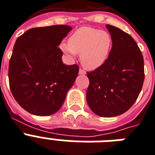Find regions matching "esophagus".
Returning <instances> with one entry per match:
<instances>
[{"label":"esophagus","mask_w":155,"mask_h":155,"mask_svg":"<svg viewBox=\"0 0 155 155\" xmlns=\"http://www.w3.org/2000/svg\"><path fill=\"white\" fill-rule=\"evenodd\" d=\"M86 71L84 70V69H79V74H82V75H84V74H86Z\"/></svg>","instance_id":"34e87169"}]
</instances>
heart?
<instances>
[{"label": "heart", "instance_id": "heart-1", "mask_svg": "<svg viewBox=\"0 0 155 155\" xmlns=\"http://www.w3.org/2000/svg\"><path fill=\"white\" fill-rule=\"evenodd\" d=\"M111 45V35L107 32L84 26L74 32L69 43H62L61 48L69 56L81 55L84 66L86 69H95L106 61Z\"/></svg>", "mask_w": 155, "mask_h": 155}]
</instances>
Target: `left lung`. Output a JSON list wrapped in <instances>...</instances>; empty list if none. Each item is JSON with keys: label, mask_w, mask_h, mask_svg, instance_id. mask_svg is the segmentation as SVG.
Returning a JSON list of instances; mask_svg holds the SVG:
<instances>
[{"label": "left lung", "mask_w": 155, "mask_h": 155, "mask_svg": "<svg viewBox=\"0 0 155 155\" xmlns=\"http://www.w3.org/2000/svg\"><path fill=\"white\" fill-rule=\"evenodd\" d=\"M112 40L108 58L101 66L87 72L90 80L86 100L91 111L111 117L124 113L136 102L143 86L144 60L130 35L106 25Z\"/></svg>", "instance_id": "1"}]
</instances>
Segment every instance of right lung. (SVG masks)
Returning a JSON list of instances; mask_svg holds the SVG:
<instances>
[{"mask_svg": "<svg viewBox=\"0 0 155 155\" xmlns=\"http://www.w3.org/2000/svg\"><path fill=\"white\" fill-rule=\"evenodd\" d=\"M72 30L66 25L35 27L17 39L9 64L12 94L26 111L56 113L78 74V64H63L61 41Z\"/></svg>", "mask_w": 155, "mask_h": 155, "instance_id": "right-lung-1", "label": "right lung"}]
</instances>
